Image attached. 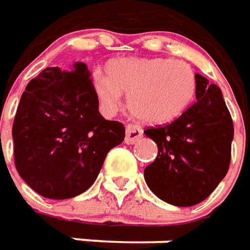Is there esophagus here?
Here are the masks:
<instances>
[{"instance_id":"1","label":"esophagus","mask_w":250,"mask_h":250,"mask_svg":"<svg viewBox=\"0 0 250 250\" xmlns=\"http://www.w3.org/2000/svg\"><path fill=\"white\" fill-rule=\"evenodd\" d=\"M143 134V130L138 125H134V123H128L125 125V143L127 145H132L137 141L141 139Z\"/></svg>"}]
</instances>
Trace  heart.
Returning <instances> with one entry per match:
<instances>
[{"instance_id": "1", "label": "heart", "mask_w": 250, "mask_h": 250, "mask_svg": "<svg viewBox=\"0 0 250 250\" xmlns=\"http://www.w3.org/2000/svg\"><path fill=\"white\" fill-rule=\"evenodd\" d=\"M196 90L191 66L169 58H123L107 64V78L97 77L100 107L115 112L120 93H127L132 112L149 123H167L186 111Z\"/></svg>"}]
</instances>
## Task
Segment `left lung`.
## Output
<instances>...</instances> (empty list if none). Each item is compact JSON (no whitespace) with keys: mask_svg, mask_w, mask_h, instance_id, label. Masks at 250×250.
<instances>
[{"mask_svg":"<svg viewBox=\"0 0 250 250\" xmlns=\"http://www.w3.org/2000/svg\"><path fill=\"white\" fill-rule=\"evenodd\" d=\"M196 101L177 119L149 127L145 134L158 155L145 167V180L155 196L173 206L203 202L226 176L234 125L221 89L196 74Z\"/></svg>","mask_w":250,"mask_h":250,"instance_id":"8db88e82","label":"left lung"}]
</instances>
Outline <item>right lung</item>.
Instances as JSON below:
<instances>
[{"label":"right lung","mask_w":250,"mask_h":250,"mask_svg":"<svg viewBox=\"0 0 250 250\" xmlns=\"http://www.w3.org/2000/svg\"><path fill=\"white\" fill-rule=\"evenodd\" d=\"M125 125L105 120L85 63L47 67L28 83L12 137L15 165L35 192L69 199L95 183L108 151L123 142Z\"/></svg>","instance_id":"right-lung-1"}]
</instances>
